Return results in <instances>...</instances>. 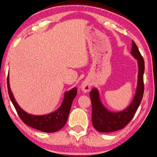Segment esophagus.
Listing matches in <instances>:
<instances>
[{"instance_id": "34e87169", "label": "esophagus", "mask_w": 157, "mask_h": 157, "mask_svg": "<svg viewBox=\"0 0 157 157\" xmlns=\"http://www.w3.org/2000/svg\"><path fill=\"white\" fill-rule=\"evenodd\" d=\"M90 87H91V84L88 80L84 81V82L82 83V89L84 92H88L90 90Z\"/></svg>"}]
</instances>
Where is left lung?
Returning <instances> with one entry per match:
<instances>
[{
	"label": "left lung",
	"instance_id": "1",
	"mask_svg": "<svg viewBox=\"0 0 157 157\" xmlns=\"http://www.w3.org/2000/svg\"><path fill=\"white\" fill-rule=\"evenodd\" d=\"M132 54L138 60L139 73L135 96L128 108L120 112H110L106 110L101 103L97 90L93 89L90 93L92 103V122L94 128L98 132H112L122 129L132 121L140 104L144 93L143 74L145 70V62L137 46L133 40Z\"/></svg>",
	"mask_w": 157,
	"mask_h": 157
}]
</instances>
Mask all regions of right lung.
<instances>
[{
	"label": "right lung",
	"mask_w": 157,
	"mask_h": 157,
	"mask_svg": "<svg viewBox=\"0 0 157 157\" xmlns=\"http://www.w3.org/2000/svg\"><path fill=\"white\" fill-rule=\"evenodd\" d=\"M7 88H8L9 98H10L18 115L20 119L23 121V123L35 129L40 130L43 132H48V133L56 132L63 128V126L67 122L72 102L77 94L76 87L73 88L71 91L66 92L63 103L58 109L53 113L48 114V115L36 116L27 114L17 104L10 87H9V75L7 77Z\"/></svg>",
	"instance_id": "right-lung-1"
}]
</instances>
